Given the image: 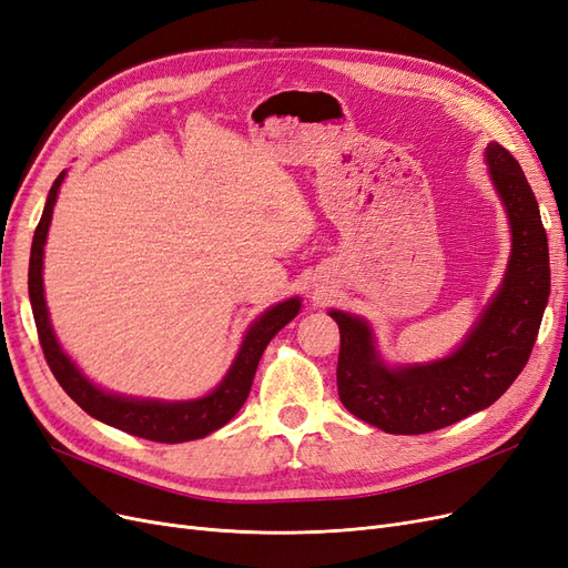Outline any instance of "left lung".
<instances>
[{"label":"left lung","instance_id":"8db88e82","mask_svg":"<svg viewBox=\"0 0 568 568\" xmlns=\"http://www.w3.org/2000/svg\"><path fill=\"white\" fill-rule=\"evenodd\" d=\"M486 164L510 219L505 280L463 345L444 359L389 368L364 320L331 310L341 328L338 397L352 416L389 435H423L491 406L531 357L550 296V253L536 194L519 162L488 143Z\"/></svg>","mask_w":568,"mask_h":568}]
</instances>
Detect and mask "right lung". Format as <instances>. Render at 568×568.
Listing matches in <instances>:
<instances>
[{
  "mask_svg": "<svg viewBox=\"0 0 568 568\" xmlns=\"http://www.w3.org/2000/svg\"><path fill=\"white\" fill-rule=\"evenodd\" d=\"M65 179V171L53 181L47 206L42 213V221H39L32 240L30 251V272H28V291H30V303H32V315L37 324V336L42 343L47 364L55 381L82 406L89 416L95 420L108 423L122 433L143 437L150 442H162V444H179L190 439H202L211 435L213 429L223 427L227 420L234 418V414L242 408V404L248 397V389L256 376L258 362L267 343L277 336L293 317L298 315L301 298H288L253 322L246 331L244 343L234 357L230 371L221 385L213 389L211 395L192 402H158V399H133L122 395H110L105 389L95 387L82 371L70 362V357L58 345L53 328L49 322L47 301H44V282H42V265H44V244H47V232L53 216V204L58 197V187H61Z\"/></svg>",
  "mask_w": 568,
  "mask_h": 568,
  "instance_id": "add662e5",
  "label": "right lung"
}]
</instances>
